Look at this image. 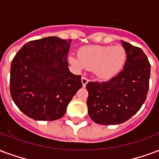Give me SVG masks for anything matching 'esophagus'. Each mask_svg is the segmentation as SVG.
Masks as SVG:
<instances>
[{
	"mask_svg": "<svg viewBox=\"0 0 159 159\" xmlns=\"http://www.w3.org/2000/svg\"><path fill=\"white\" fill-rule=\"evenodd\" d=\"M88 83H89V79H88L86 76H83V77H82V83H83V87H85Z\"/></svg>",
	"mask_w": 159,
	"mask_h": 159,
	"instance_id": "1",
	"label": "esophagus"
}]
</instances>
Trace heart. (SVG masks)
Segmentation results:
<instances>
[{
	"label": "heart",
	"instance_id": "1",
	"mask_svg": "<svg viewBox=\"0 0 159 159\" xmlns=\"http://www.w3.org/2000/svg\"><path fill=\"white\" fill-rule=\"evenodd\" d=\"M70 64L78 70H93L101 79H110L118 75L126 62V51L121 45H87L82 47L78 56L68 57Z\"/></svg>",
	"mask_w": 159,
	"mask_h": 159
}]
</instances>
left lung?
Listing matches in <instances>:
<instances>
[{
  "label": "left lung",
  "mask_w": 159,
  "mask_h": 159,
  "mask_svg": "<svg viewBox=\"0 0 159 159\" xmlns=\"http://www.w3.org/2000/svg\"><path fill=\"white\" fill-rule=\"evenodd\" d=\"M126 62L120 73L106 82H89L87 104L90 118L100 125L124 123L144 103L151 65L142 49L121 40Z\"/></svg>",
  "instance_id": "obj_1"
}]
</instances>
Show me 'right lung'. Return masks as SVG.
Segmentation results:
<instances>
[{"mask_svg":"<svg viewBox=\"0 0 159 159\" xmlns=\"http://www.w3.org/2000/svg\"><path fill=\"white\" fill-rule=\"evenodd\" d=\"M70 41L55 36L29 41L12 60L11 96L27 116L45 121L61 118L82 88L81 75L68 69Z\"/></svg>","mask_w":159,"mask_h":159,"instance_id":"obj_1","label":"right lung"}]
</instances>
